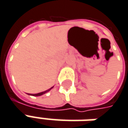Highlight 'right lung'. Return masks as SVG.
Returning a JSON list of instances; mask_svg holds the SVG:
<instances>
[{"mask_svg": "<svg viewBox=\"0 0 128 128\" xmlns=\"http://www.w3.org/2000/svg\"><path fill=\"white\" fill-rule=\"evenodd\" d=\"M52 88H50V89H48V90H45V91H43V92H41V93H39V94H32V96H41V95L44 94H45V93H46V92H48L49 90H51L52 89Z\"/></svg>", "mask_w": 128, "mask_h": 128, "instance_id": "right-lung-1", "label": "right lung"}]
</instances>
